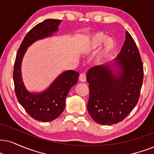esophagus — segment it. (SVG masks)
Returning <instances> with one entry per match:
<instances>
[{"instance_id": "esophagus-1", "label": "esophagus", "mask_w": 154, "mask_h": 154, "mask_svg": "<svg viewBox=\"0 0 154 154\" xmlns=\"http://www.w3.org/2000/svg\"><path fill=\"white\" fill-rule=\"evenodd\" d=\"M86 74H85V72H82L80 74V75H79V79L80 80V82H85V81H86Z\"/></svg>"}]
</instances>
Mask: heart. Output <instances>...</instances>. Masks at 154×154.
<instances>
[{
	"label": "heart",
	"mask_w": 154,
	"mask_h": 154,
	"mask_svg": "<svg viewBox=\"0 0 154 154\" xmlns=\"http://www.w3.org/2000/svg\"><path fill=\"white\" fill-rule=\"evenodd\" d=\"M104 44L102 52L99 55V59L102 60L108 57L116 49V42L114 39L107 38V36L102 32H97L91 37L88 44V50L94 51L98 50Z\"/></svg>",
	"instance_id": "heart-1"
}]
</instances>
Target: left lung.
I'll list each match as a JSON object with an SVG mask.
<instances>
[{"label":"left lung","instance_id":"8db88e82","mask_svg":"<svg viewBox=\"0 0 154 154\" xmlns=\"http://www.w3.org/2000/svg\"><path fill=\"white\" fill-rule=\"evenodd\" d=\"M113 65L91 67L87 74L89 98L87 109L97 123L112 125L123 121L139 100L143 65L137 44L128 31L126 40Z\"/></svg>","mask_w":154,"mask_h":154}]
</instances>
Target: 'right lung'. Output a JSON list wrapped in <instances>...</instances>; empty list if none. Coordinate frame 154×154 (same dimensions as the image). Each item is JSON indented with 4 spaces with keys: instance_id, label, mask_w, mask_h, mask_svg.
I'll return each mask as SVG.
<instances>
[{
    "instance_id": "1",
    "label": "right lung",
    "mask_w": 154,
    "mask_h": 154,
    "mask_svg": "<svg viewBox=\"0 0 154 154\" xmlns=\"http://www.w3.org/2000/svg\"><path fill=\"white\" fill-rule=\"evenodd\" d=\"M60 23V20L47 19L31 29L21 42L14 63L13 76L17 101L31 117L42 122H51L63 113L66 97L77 82L79 75L76 71H65L43 92L31 94L26 90L21 78V62L28 47L36 40L52 35Z\"/></svg>"
}]
</instances>
